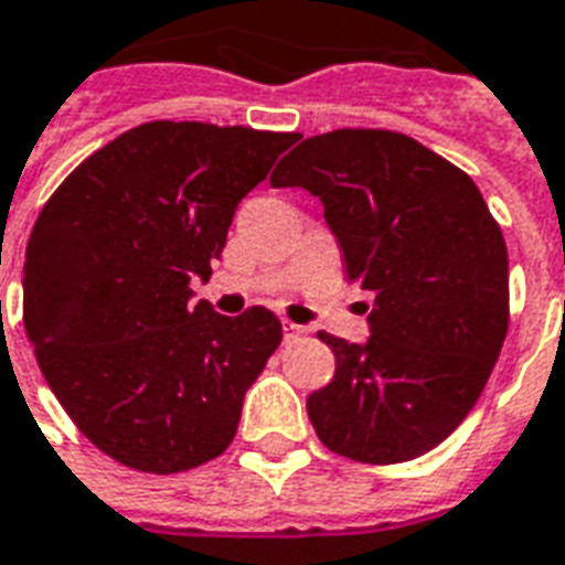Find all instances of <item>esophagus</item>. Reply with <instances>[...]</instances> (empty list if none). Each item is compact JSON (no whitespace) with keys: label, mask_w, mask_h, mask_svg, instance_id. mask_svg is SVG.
<instances>
[{"label":"esophagus","mask_w":565,"mask_h":565,"mask_svg":"<svg viewBox=\"0 0 565 565\" xmlns=\"http://www.w3.org/2000/svg\"><path fill=\"white\" fill-rule=\"evenodd\" d=\"M303 333H307V328H300V324H295V321H282V337H286V342L303 337Z\"/></svg>","instance_id":"1"}]
</instances>
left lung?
Returning a JSON list of instances; mask_svg holds the SVG:
<instances>
[{"label": "left lung", "instance_id": "1", "mask_svg": "<svg viewBox=\"0 0 565 565\" xmlns=\"http://www.w3.org/2000/svg\"><path fill=\"white\" fill-rule=\"evenodd\" d=\"M274 186L321 199L345 277L375 295L366 342L318 333L337 354L307 411L321 444L366 465L435 449L477 405L509 328V258L461 169L393 130L303 139Z\"/></svg>", "mask_w": 565, "mask_h": 565}]
</instances>
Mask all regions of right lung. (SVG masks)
<instances>
[{"label": "right lung", "instance_id": "1", "mask_svg": "<svg viewBox=\"0 0 565 565\" xmlns=\"http://www.w3.org/2000/svg\"><path fill=\"white\" fill-rule=\"evenodd\" d=\"M298 134L148 121L83 160L41 211L23 324L67 417L109 459L178 473L232 444L279 318L193 303L241 199Z\"/></svg>", "mask_w": 565, "mask_h": 565}]
</instances>
